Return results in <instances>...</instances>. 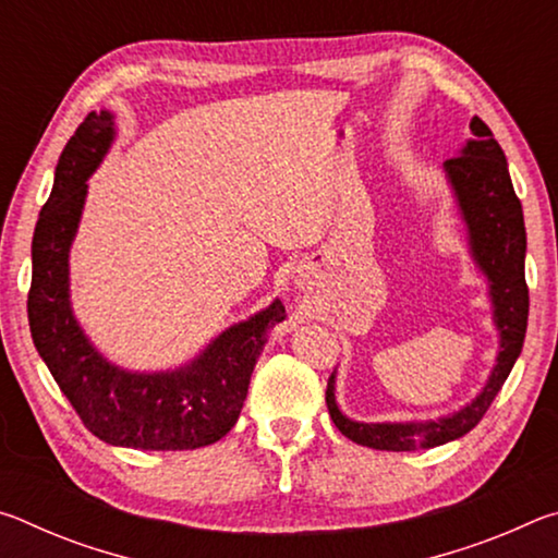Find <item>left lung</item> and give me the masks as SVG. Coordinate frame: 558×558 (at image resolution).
Masks as SVG:
<instances>
[{
    "label": "left lung",
    "mask_w": 558,
    "mask_h": 558,
    "mask_svg": "<svg viewBox=\"0 0 558 558\" xmlns=\"http://www.w3.org/2000/svg\"><path fill=\"white\" fill-rule=\"evenodd\" d=\"M472 137L465 140L458 157L442 162L448 184L456 196L458 214L468 231L470 258L487 280V298L493 305V323L499 337V349L487 384L460 411L430 421H354L337 405V372L327 381V409L342 436L374 450H415L436 448L462 438L477 426L489 403L502 389L509 372L522 354L529 290L524 280L526 231L507 157L493 132L480 118L470 122Z\"/></svg>",
    "instance_id": "obj_1"
}]
</instances>
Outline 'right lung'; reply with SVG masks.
I'll use <instances>...</instances> for the list:
<instances>
[{"label":"right lung","mask_w":558,"mask_h":558,"mask_svg":"<svg viewBox=\"0 0 558 558\" xmlns=\"http://www.w3.org/2000/svg\"><path fill=\"white\" fill-rule=\"evenodd\" d=\"M116 140V116L90 112L63 147L49 202L32 241L29 327L44 364L86 428L110 446L194 450L233 428L268 332L286 319L266 310L226 327L199 354L165 372H130L108 362L71 307V245L88 196V179Z\"/></svg>","instance_id":"right-lung-1"}]
</instances>
